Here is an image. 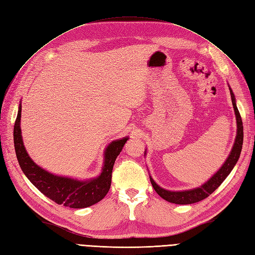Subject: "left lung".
Listing matches in <instances>:
<instances>
[{
    "instance_id": "left-lung-1",
    "label": "left lung",
    "mask_w": 255,
    "mask_h": 255,
    "mask_svg": "<svg viewBox=\"0 0 255 255\" xmlns=\"http://www.w3.org/2000/svg\"><path fill=\"white\" fill-rule=\"evenodd\" d=\"M230 95H231V100H232V104H233L234 112L236 115V122H238V134H236L235 142L229 157H228V159L223 164L222 168L219 169V171H217V173L214 175V176H212V178L208 182L203 184L200 188L189 190V191L171 192L168 190H164L158 186V184L153 180V178L150 176V180L154 190L156 191L157 194L164 200L176 205H190L207 198L208 196H210V194H212V193L219 186H221L223 181L227 178L228 175L230 174V172L234 168L235 163L238 162L242 152V147H243L244 129H243V121H242L241 114L235 104V98L231 89H230Z\"/></svg>"
}]
</instances>
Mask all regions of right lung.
<instances>
[{"label": "right lung", "instance_id": "add662e5", "mask_svg": "<svg viewBox=\"0 0 255 255\" xmlns=\"http://www.w3.org/2000/svg\"><path fill=\"white\" fill-rule=\"evenodd\" d=\"M21 111L22 107L20 105L13 128L14 148L23 173L34 187L49 199L54 200L56 204L74 209L93 206L108 194L111 188L114 163L128 138L116 140L108 146L105 152L104 166L99 177L90 181H79L67 177L56 176L41 169L26 153L20 128Z\"/></svg>", "mask_w": 255, "mask_h": 255}]
</instances>
